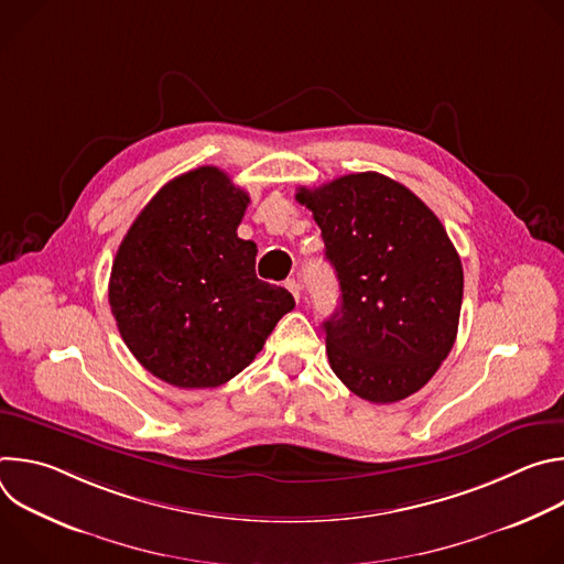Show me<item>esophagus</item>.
Masks as SVG:
<instances>
[{
  "label": "esophagus",
  "instance_id": "obj_1",
  "mask_svg": "<svg viewBox=\"0 0 564 564\" xmlns=\"http://www.w3.org/2000/svg\"><path fill=\"white\" fill-rule=\"evenodd\" d=\"M283 285L290 290V294H292V296H294V301L299 303V301H301V288H299V281H294V279H288Z\"/></svg>",
  "mask_w": 564,
  "mask_h": 564
}]
</instances>
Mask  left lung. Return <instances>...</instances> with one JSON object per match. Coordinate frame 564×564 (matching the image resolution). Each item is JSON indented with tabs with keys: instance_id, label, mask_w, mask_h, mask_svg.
Returning <instances> with one entry per match:
<instances>
[{
	"instance_id": "left-lung-1",
	"label": "left lung",
	"mask_w": 564,
	"mask_h": 564,
	"mask_svg": "<svg viewBox=\"0 0 564 564\" xmlns=\"http://www.w3.org/2000/svg\"><path fill=\"white\" fill-rule=\"evenodd\" d=\"M337 272L341 303L324 321L335 375L361 399L392 404L417 392L448 357L464 272L440 218L377 172L299 187Z\"/></svg>"
}]
</instances>
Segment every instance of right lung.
<instances>
[{
  "label": "right lung",
  "instance_id": "right-lung-1",
  "mask_svg": "<svg viewBox=\"0 0 564 564\" xmlns=\"http://www.w3.org/2000/svg\"><path fill=\"white\" fill-rule=\"evenodd\" d=\"M248 203L218 167L192 170L147 203L113 259L109 303L120 337L176 388L236 377L294 307L285 288L257 279V246L236 234Z\"/></svg>",
  "mask_w": 564,
  "mask_h": 564
}]
</instances>
